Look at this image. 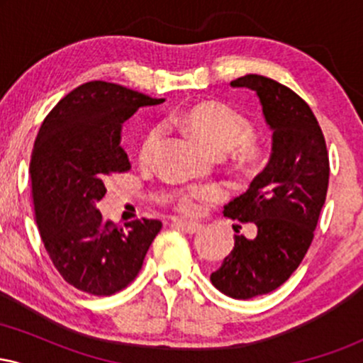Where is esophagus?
I'll return each instance as SVG.
<instances>
[{
  "instance_id": "esophagus-1",
  "label": "esophagus",
  "mask_w": 363,
  "mask_h": 363,
  "mask_svg": "<svg viewBox=\"0 0 363 363\" xmlns=\"http://www.w3.org/2000/svg\"><path fill=\"white\" fill-rule=\"evenodd\" d=\"M174 227L181 228V230L187 232V234H196V232L201 230L203 225L198 222H186V220H174Z\"/></svg>"
}]
</instances>
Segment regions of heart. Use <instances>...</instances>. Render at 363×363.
I'll use <instances>...</instances> for the list:
<instances>
[{
  "label": "heart",
  "mask_w": 363,
  "mask_h": 363,
  "mask_svg": "<svg viewBox=\"0 0 363 363\" xmlns=\"http://www.w3.org/2000/svg\"><path fill=\"white\" fill-rule=\"evenodd\" d=\"M179 123L184 124L196 140L210 152H227L237 143L249 138L252 126L245 116L237 112L234 107L218 101H203L193 104L179 116ZM162 136L160 126H152L141 138L138 148L140 162L147 164L155 152L158 141ZM208 191L193 189L189 193L181 194L177 198V208L182 213H193L196 210V201Z\"/></svg>",
  "instance_id": "1"
}]
</instances>
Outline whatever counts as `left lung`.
Masks as SVG:
<instances>
[{"mask_svg":"<svg viewBox=\"0 0 363 363\" xmlns=\"http://www.w3.org/2000/svg\"><path fill=\"white\" fill-rule=\"evenodd\" d=\"M230 86L257 95L272 131L266 167L223 208L225 216L254 223L256 237L234 235V249L210 277L222 294L247 301L277 290L302 262L326 201L329 158L318 119L289 86L261 74Z\"/></svg>","mask_w":363,"mask_h":363,"instance_id":"1","label":"left lung"}]
</instances>
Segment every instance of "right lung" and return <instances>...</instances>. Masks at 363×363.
Segmentation results:
<instances>
[{
    "label": "right lung",
    "instance_id": "right-lung-1",
    "mask_svg": "<svg viewBox=\"0 0 363 363\" xmlns=\"http://www.w3.org/2000/svg\"><path fill=\"white\" fill-rule=\"evenodd\" d=\"M140 91L89 82L69 91L44 119L32 150L37 227L52 264L74 289L112 295L136 278L160 220L104 222L97 203L112 174L129 170L121 128L140 107L157 106Z\"/></svg>",
    "mask_w": 363,
    "mask_h": 363
}]
</instances>
